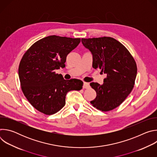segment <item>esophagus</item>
Returning <instances> with one entry per match:
<instances>
[{"mask_svg":"<svg viewBox=\"0 0 157 157\" xmlns=\"http://www.w3.org/2000/svg\"><path fill=\"white\" fill-rule=\"evenodd\" d=\"M82 87H83V89H88V88L89 87V83L86 82H84Z\"/></svg>","mask_w":157,"mask_h":157,"instance_id":"1","label":"esophagus"}]
</instances>
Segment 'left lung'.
<instances>
[{"mask_svg": "<svg viewBox=\"0 0 157 157\" xmlns=\"http://www.w3.org/2000/svg\"><path fill=\"white\" fill-rule=\"evenodd\" d=\"M81 41L93 55V68L107 75L102 85L90 83L96 92V98L91 104L102 111L113 110L132 91L137 73L136 61L123 44L113 38H82Z\"/></svg>", "mask_w": 157, "mask_h": 157, "instance_id": "8db88e82", "label": "left lung"}]
</instances>
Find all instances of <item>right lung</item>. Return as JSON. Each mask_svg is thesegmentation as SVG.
I'll return each mask as SVG.
<instances>
[{"mask_svg": "<svg viewBox=\"0 0 157 157\" xmlns=\"http://www.w3.org/2000/svg\"><path fill=\"white\" fill-rule=\"evenodd\" d=\"M80 38L51 35L33 43L22 57L18 76L21 89L30 104L46 115L56 113L65 105L67 93L79 91L83 82L64 79L56 70L64 68L66 56Z\"/></svg>", "mask_w": 157, "mask_h": 157, "instance_id": "right-lung-1", "label": "right lung"}]
</instances>
